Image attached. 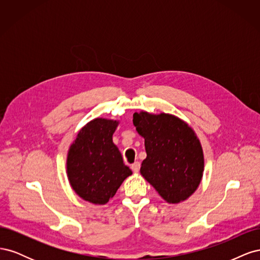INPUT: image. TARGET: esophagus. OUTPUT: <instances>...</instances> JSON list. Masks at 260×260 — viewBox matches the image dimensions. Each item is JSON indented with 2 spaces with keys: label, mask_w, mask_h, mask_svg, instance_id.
<instances>
[{
  "label": "esophagus",
  "mask_w": 260,
  "mask_h": 260,
  "mask_svg": "<svg viewBox=\"0 0 260 260\" xmlns=\"http://www.w3.org/2000/svg\"><path fill=\"white\" fill-rule=\"evenodd\" d=\"M140 167H141V164L139 161H136L131 165V169L133 172H138L140 170Z\"/></svg>",
  "instance_id": "34e87169"
}]
</instances>
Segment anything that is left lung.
Returning <instances> with one entry per match:
<instances>
[{"label": "left lung", "instance_id": "1", "mask_svg": "<svg viewBox=\"0 0 260 260\" xmlns=\"http://www.w3.org/2000/svg\"><path fill=\"white\" fill-rule=\"evenodd\" d=\"M133 124L145 140L147 156L141 175L166 202L186 200L198 188L204 171L203 149L192 128L164 113H135Z\"/></svg>", "mask_w": 260, "mask_h": 260}]
</instances>
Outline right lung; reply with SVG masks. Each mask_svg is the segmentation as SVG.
I'll use <instances>...</instances> for the list:
<instances>
[{"instance_id": "obj_1", "label": "right lung", "mask_w": 260, "mask_h": 260, "mask_svg": "<svg viewBox=\"0 0 260 260\" xmlns=\"http://www.w3.org/2000/svg\"><path fill=\"white\" fill-rule=\"evenodd\" d=\"M116 120L96 118L79 131L67 157V174L74 191L84 201L103 205L132 171L113 143Z\"/></svg>"}]
</instances>
